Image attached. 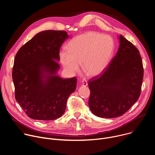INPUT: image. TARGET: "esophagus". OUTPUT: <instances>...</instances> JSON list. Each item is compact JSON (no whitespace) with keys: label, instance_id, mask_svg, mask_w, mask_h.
Masks as SVG:
<instances>
[{"label":"esophagus","instance_id":"34e87169","mask_svg":"<svg viewBox=\"0 0 155 155\" xmlns=\"http://www.w3.org/2000/svg\"><path fill=\"white\" fill-rule=\"evenodd\" d=\"M81 86H83V87H86V86H87V81L86 80H84V79H83L82 81H81Z\"/></svg>","mask_w":155,"mask_h":155}]
</instances>
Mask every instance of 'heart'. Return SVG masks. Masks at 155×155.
Instances as JSON below:
<instances>
[{"mask_svg":"<svg viewBox=\"0 0 155 155\" xmlns=\"http://www.w3.org/2000/svg\"><path fill=\"white\" fill-rule=\"evenodd\" d=\"M68 51H61L59 59L69 75L77 72L81 63L83 72L91 77L101 74L108 67L114 51V43L108 35L87 32L72 38L68 43Z\"/></svg>","mask_w":155,"mask_h":155,"instance_id":"1","label":"heart"}]
</instances>
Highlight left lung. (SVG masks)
Instances as JSON below:
<instances>
[{
    "instance_id": "1",
    "label": "left lung",
    "mask_w": 155,
    "mask_h": 155,
    "mask_svg": "<svg viewBox=\"0 0 155 155\" xmlns=\"http://www.w3.org/2000/svg\"><path fill=\"white\" fill-rule=\"evenodd\" d=\"M117 54L104 74L89 82L90 108L97 117L121 116L138 100L143 68L137 48L120 35Z\"/></svg>"
}]
</instances>
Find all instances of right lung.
Returning <instances> with one entry per match:
<instances>
[{"instance_id":"right-lung-1","label":"right lung","mask_w":155,"mask_h":155,"mask_svg":"<svg viewBox=\"0 0 155 155\" xmlns=\"http://www.w3.org/2000/svg\"><path fill=\"white\" fill-rule=\"evenodd\" d=\"M69 35L48 30L37 34L17 52L12 72L15 99L32 119L48 121L61 117L75 91L77 78L58 75L59 50Z\"/></svg>"}]
</instances>
